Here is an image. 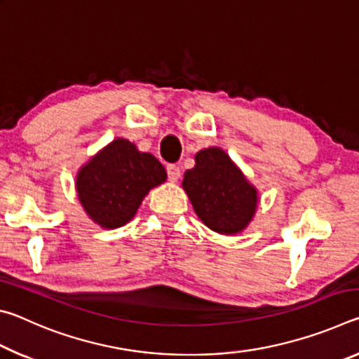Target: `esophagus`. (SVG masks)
<instances>
[{"mask_svg":"<svg viewBox=\"0 0 359 359\" xmlns=\"http://www.w3.org/2000/svg\"><path fill=\"white\" fill-rule=\"evenodd\" d=\"M166 169H168V177H169V180L172 182V184L180 179V169H179V166L169 165Z\"/></svg>","mask_w":359,"mask_h":359,"instance_id":"esophagus-1","label":"esophagus"}]
</instances>
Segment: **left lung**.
Returning a JSON list of instances; mask_svg holds the SVG:
<instances>
[{"mask_svg": "<svg viewBox=\"0 0 359 359\" xmlns=\"http://www.w3.org/2000/svg\"><path fill=\"white\" fill-rule=\"evenodd\" d=\"M196 215L218 234L244 231L257 214L258 190L220 147L199 150L182 180Z\"/></svg>", "mask_w": 359, "mask_h": 359, "instance_id": "obj_1", "label": "left lung"}]
</instances>
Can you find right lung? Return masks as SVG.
I'll return each mask as SVG.
<instances>
[{
    "label": "right lung",
    "instance_id": "1",
    "mask_svg": "<svg viewBox=\"0 0 359 359\" xmlns=\"http://www.w3.org/2000/svg\"><path fill=\"white\" fill-rule=\"evenodd\" d=\"M166 179V169L154 155L117 137L79 169L76 190L90 220L115 229L128 223L151 188Z\"/></svg>",
    "mask_w": 359,
    "mask_h": 359
}]
</instances>
